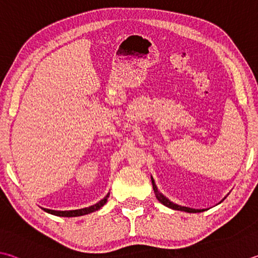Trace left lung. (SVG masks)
Instances as JSON below:
<instances>
[{"instance_id": "left-lung-1", "label": "left lung", "mask_w": 258, "mask_h": 258, "mask_svg": "<svg viewBox=\"0 0 258 258\" xmlns=\"http://www.w3.org/2000/svg\"><path fill=\"white\" fill-rule=\"evenodd\" d=\"M151 180H152V185H153V190H154V193H156V196H157L158 201H159V202H160V203H162L163 205H166V207L170 208V209H172V210L184 211V212H188V213H199V212H203V211H205L204 209H202V210H196V209H190V208L181 207V205H178V204L172 203L171 201L168 200V199L166 198V196H163V195L160 193V191L158 190L156 184H154V180H153L152 177H151Z\"/></svg>"}]
</instances>
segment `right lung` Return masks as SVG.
I'll return each mask as SVG.
<instances>
[{"label":"right lung","instance_id":"right-lung-1","mask_svg":"<svg viewBox=\"0 0 258 258\" xmlns=\"http://www.w3.org/2000/svg\"><path fill=\"white\" fill-rule=\"evenodd\" d=\"M109 198V193L107 194L104 199L99 202L96 203L95 205H91V207L89 208H84V209H80V210H71V211H55V210H49V209H43L45 212L50 213V214H54V215H57V217H68V218H72V217H80V215H84V214H89V213H92L95 212V211L101 209L104 205L106 204L107 200Z\"/></svg>","mask_w":258,"mask_h":258}]
</instances>
